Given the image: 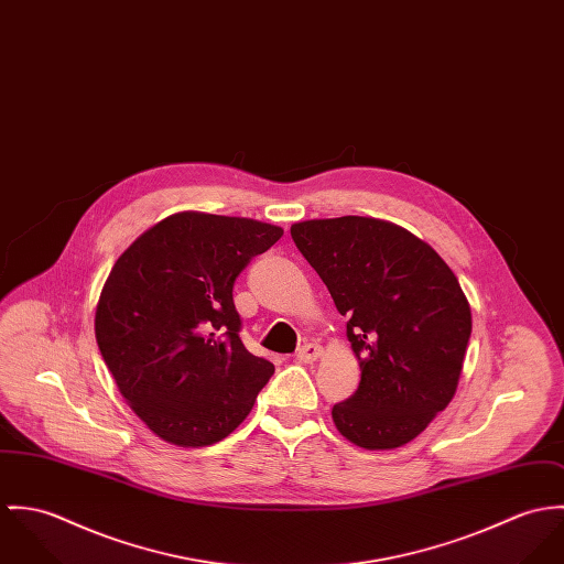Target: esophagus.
Segmentation results:
<instances>
[{"mask_svg": "<svg viewBox=\"0 0 564 564\" xmlns=\"http://www.w3.org/2000/svg\"><path fill=\"white\" fill-rule=\"evenodd\" d=\"M319 355H322V346H317V344H305V346L299 348L296 359H299L301 364H313V361L319 359Z\"/></svg>", "mask_w": 564, "mask_h": 564, "instance_id": "34e87169", "label": "esophagus"}]
</instances>
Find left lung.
Masks as SVG:
<instances>
[{
    "label": "left lung",
    "mask_w": 564,
    "mask_h": 564,
    "mask_svg": "<svg viewBox=\"0 0 564 564\" xmlns=\"http://www.w3.org/2000/svg\"><path fill=\"white\" fill-rule=\"evenodd\" d=\"M292 240L328 288L359 359L357 391L333 406L337 431L366 449L417 437L456 393L471 310L435 249L378 218L292 225Z\"/></svg>",
    "instance_id": "8db88e82"
}]
</instances>
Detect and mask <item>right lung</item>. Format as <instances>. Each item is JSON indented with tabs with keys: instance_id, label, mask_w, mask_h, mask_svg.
<instances>
[{
	"instance_id": "obj_1",
	"label": "right lung",
	"mask_w": 564,
	"mask_h": 564,
	"mask_svg": "<svg viewBox=\"0 0 564 564\" xmlns=\"http://www.w3.org/2000/svg\"><path fill=\"white\" fill-rule=\"evenodd\" d=\"M281 227L203 212L147 229L110 270L95 335L131 411L180 447L231 435L274 366L240 339L234 283Z\"/></svg>"
}]
</instances>
